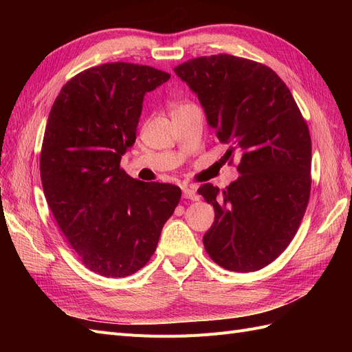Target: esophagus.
<instances>
[{
  "mask_svg": "<svg viewBox=\"0 0 352 352\" xmlns=\"http://www.w3.org/2000/svg\"><path fill=\"white\" fill-rule=\"evenodd\" d=\"M182 192H184V198H186V199H192V201L199 199V195L194 186H184Z\"/></svg>",
  "mask_w": 352,
  "mask_h": 352,
  "instance_id": "34e87169",
  "label": "esophagus"
}]
</instances>
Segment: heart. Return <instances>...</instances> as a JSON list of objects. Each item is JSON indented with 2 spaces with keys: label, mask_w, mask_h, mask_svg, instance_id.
Segmentation results:
<instances>
[{
  "label": "heart",
  "mask_w": 352,
  "mask_h": 352,
  "mask_svg": "<svg viewBox=\"0 0 352 352\" xmlns=\"http://www.w3.org/2000/svg\"><path fill=\"white\" fill-rule=\"evenodd\" d=\"M180 107H182V105H180ZM177 109H179V107H177Z\"/></svg>",
  "instance_id": "heart-1"
}]
</instances>
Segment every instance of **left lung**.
I'll return each instance as SVG.
<instances>
[{"label": "left lung", "mask_w": 352, "mask_h": 352, "mask_svg": "<svg viewBox=\"0 0 352 352\" xmlns=\"http://www.w3.org/2000/svg\"><path fill=\"white\" fill-rule=\"evenodd\" d=\"M206 111L225 157L241 176L226 189L202 185L214 207L202 238L211 260L232 272H255L286 250L301 225L311 189V138L291 91L261 63L217 54L175 67Z\"/></svg>", "instance_id": "obj_1"}]
</instances>
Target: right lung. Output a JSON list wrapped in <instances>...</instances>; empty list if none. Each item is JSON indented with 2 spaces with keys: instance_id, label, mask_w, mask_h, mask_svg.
Here are the masks:
<instances>
[{
  "instance_id": "right-lung-1",
  "label": "right lung",
  "mask_w": 352,
  "mask_h": 352,
  "mask_svg": "<svg viewBox=\"0 0 352 352\" xmlns=\"http://www.w3.org/2000/svg\"><path fill=\"white\" fill-rule=\"evenodd\" d=\"M168 79L132 63L91 67L61 88L48 116L39 160L47 202L80 261L105 278H126L150 261L182 195L120 168L145 94Z\"/></svg>"
}]
</instances>
